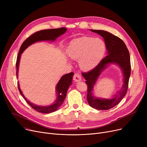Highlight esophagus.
I'll return each instance as SVG.
<instances>
[{
  "mask_svg": "<svg viewBox=\"0 0 147 147\" xmlns=\"http://www.w3.org/2000/svg\"><path fill=\"white\" fill-rule=\"evenodd\" d=\"M73 79L76 82H79L81 80V76L79 73H75L73 76Z\"/></svg>",
  "mask_w": 147,
  "mask_h": 147,
  "instance_id": "esophagus-1",
  "label": "esophagus"
}]
</instances>
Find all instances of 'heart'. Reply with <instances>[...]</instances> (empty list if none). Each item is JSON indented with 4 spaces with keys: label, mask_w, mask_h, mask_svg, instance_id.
Instances as JSON below:
<instances>
[{
    "label": "heart",
    "mask_w": 147,
    "mask_h": 147,
    "mask_svg": "<svg viewBox=\"0 0 147 147\" xmlns=\"http://www.w3.org/2000/svg\"><path fill=\"white\" fill-rule=\"evenodd\" d=\"M105 51L106 45L101 38L83 36L70 42L67 53L71 59H79L81 69L89 70L97 65Z\"/></svg>",
    "instance_id": "1"
}]
</instances>
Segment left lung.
<instances>
[{"mask_svg": "<svg viewBox=\"0 0 147 147\" xmlns=\"http://www.w3.org/2000/svg\"><path fill=\"white\" fill-rule=\"evenodd\" d=\"M91 31L99 34L104 38L108 51V55L100 61L94 68L88 72L82 73L86 80L85 83L88 86L87 100L89 105L94 109L100 110H108L119 104L127 93L131 71L130 54L125 43L119 37L104 30L91 29ZM110 63H116L122 68L124 78L123 87L120 92L111 99L102 100L94 97L91 94L93 86L101 71L105 66Z\"/></svg>", "mask_w": 147, "mask_h": 147, "instance_id": "8db88e82", "label": "left lung"}]
</instances>
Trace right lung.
Wrapping results in <instances>:
<instances>
[{
  "label": "right lung",
  "mask_w": 147,
  "mask_h": 147,
  "mask_svg": "<svg viewBox=\"0 0 147 147\" xmlns=\"http://www.w3.org/2000/svg\"><path fill=\"white\" fill-rule=\"evenodd\" d=\"M67 28L65 27H61L59 28H52V29H48V30H43L40 31H38V32L33 33V34L29 36L28 38H26V40L22 43L21 46V48L18 54V57L17 58L16 62V68H17V77H18V67H19V63L20 59L21 57V53L23 52L28 46L34 43V42L38 41H42V40H55L56 38L58 36L63 34L66 31ZM73 73L71 72L65 75H64L61 78L60 80L57 84V92L58 94V97L56 100L55 102L53 104L48 106V107H39L37 106L36 105L33 104L29 102L28 100L25 98V96L23 95L22 92L20 88L19 83H18V90L20 92L21 95L25 99L26 102L28 104L32 107L34 110L36 111L42 113H50L52 112L58 110V108L63 104L64 100L65 99L67 95V92L69 88V86L71 85L72 83V77L73 76Z\"/></svg>",
  "instance_id": "add662e5"
}]
</instances>
